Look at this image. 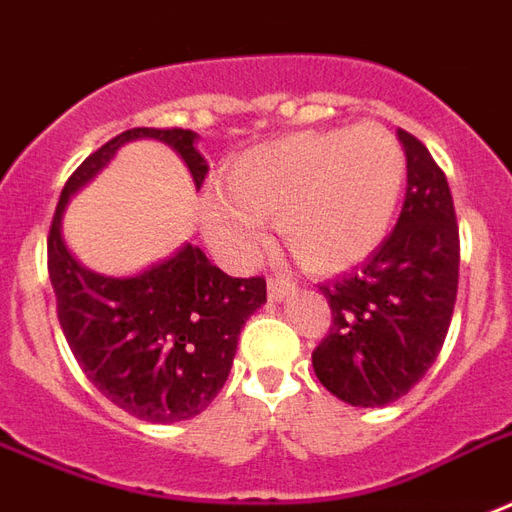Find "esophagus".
Listing matches in <instances>:
<instances>
[{
    "label": "esophagus",
    "instance_id": "esophagus-1",
    "mask_svg": "<svg viewBox=\"0 0 512 512\" xmlns=\"http://www.w3.org/2000/svg\"><path fill=\"white\" fill-rule=\"evenodd\" d=\"M292 289H294L292 281H286V278H270V283H267V297H270L272 302H278L292 292Z\"/></svg>",
    "mask_w": 512,
    "mask_h": 512
}]
</instances>
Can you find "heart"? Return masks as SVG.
Here are the masks:
<instances>
[{
    "instance_id": "b5f03b06",
    "label": "heart",
    "mask_w": 512,
    "mask_h": 512,
    "mask_svg": "<svg viewBox=\"0 0 512 512\" xmlns=\"http://www.w3.org/2000/svg\"><path fill=\"white\" fill-rule=\"evenodd\" d=\"M406 155L382 122L305 130L261 144L201 193L199 220L220 259H259L275 215L278 234L308 272L349 270L376 251L404 188Z\"/></svg>"
}]
</instances>
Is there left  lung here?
Listing matches in <instances>:
<instances>
[{"instance_id": "8db88e82", "label": "left lung", "mask_w": 512, "mask_h": 512, "mask_svg": "<svg viewBox=\"0 0 512 512\" xmlns=\"http://www.w3.org/2000/svg\"><path fill=\"white\" fill-rule=\"evenodd\" d=\"M406 196L390 237L360 270L319 286L333 322L313 349L319 382L352 406H384L434 365L458 294V223L445 171L423 141L398 130Z\"/></svg>"}]
</instances>
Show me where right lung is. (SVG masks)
Returning <instances> with one entry per match:
<instances>
[{
    "label": "right lung",
    "instance_id": "1",
    "mask_svg": "<svg viewBox=\"0 0 512 512\" xmlns=\"http://www.w3.org/2000/svg\"><path fill=\"white\" fill-rule=\"evenodd\" d=\"M160 138L188 163L196 190L207 160L182 128H133L95 149L59 196L48 231V278L70 352L111 404L149 423H177L204 412L226 384L242 324L267 302V281L231 278L185 245L177 256L136 278H103L81 267L62 242V212L84 182L125 141Z\"/></svg>",
    "mask_w": 512,
    "mask_h": 512
}]
</instances>
